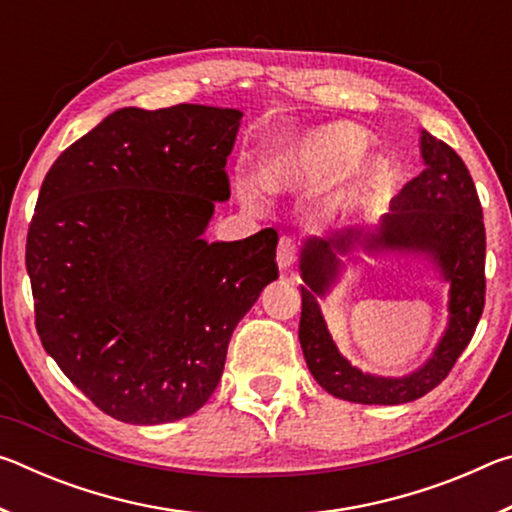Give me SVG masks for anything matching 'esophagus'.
Segmentation results:
<instances>
[{"label":"esophagus","mask_w":512,"mask_h":512,"mask_svg":"<svg viewBox=\"0 0 512 512\" xmlns=\"http://www.w3.org/2000/svg\"><path fill=\"white\" fill-rule=\"evenodd\" d=\"M298 257V244L291 237H280V244H277V264L280 268H289Z\"/></svg>","instance_id":"34e87169"}]
</instances>
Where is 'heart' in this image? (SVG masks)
Segmentation results:
<instances>
[{
    "label": "heart",
    "instance_id": "obj_1",
    "mask_svg": "<svg viewBox=\"0 0 512 512\" xmlns=\"http://www.w3.org/2000/svg\"><path fill=\"white\" fill-rule=\"evenodd\" d=\"M368 146V133L354 124H329L309 133L305 140L282 153L264 169V185L273 192H296L323 185L348 164L359 158ZM361 176L379 180L386 173V162L379 155H370L361 162ZM246 198L253 201L255 189H246Z\"/></svg>",
    "mask_w": 512,
    "mask_h": 512
}]
</instances>
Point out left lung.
Wrapping results in <instances>:
<instances>
[{"label": "left lung", "instance_id": "obj_1", "mask_svg": "<svg viewBox=\"0 0 512 512\" xmlns=\"http://www.w3.org/2000/svg\"><path fill=\"white\" fill-rule=\"evenodd\" d=\"M424 171L402 187L375 232L343 230L332 239H309L300 255V345L311 375L327 393L357 404H406L433 391L472 341L485 305V225L474 180L452 146L422 131ZM359 243L427 252L450 282V327L434 357L411 376H366L349 366L328 334L317 296L340 272L336 252Z\"/></svg>", "mask_w": 512, "mask_h": 512}]
</instances>
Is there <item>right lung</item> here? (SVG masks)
<instances>
[{
	"label": "right lung",
	"instance_id": "add662e5",
	"mask_svg": "<svg viewBox=\"0 0 512 512\" xmlns=\"http://www.w3.org/2000/svg\"><path fill=\"white\" fill-rule=\"evenodd\" d=\"M239 119L196 103L121 108L42 180L27 235L36 329L110 418L162 424L201 409L237 323L277 280L273 228L201 237L230 198Z\"/></svg>",
	"mask_w": 512,
	"mask_h": 512
}]
</instances>
